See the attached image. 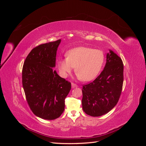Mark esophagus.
Listing matches in <instances>:
<instances>
[{
    "mask_svg": "<svg viewBox=\"0 0 146 146\" xmlns=\"http://www.w3.org/2000/svg\"><path fill=\"white\" fill-rule=\"evenodd\" d=\"M71 85H72V88H76V87H77V86H78V85H77V84L74 83H71Z\"/></svg>",
    "mask_w": 146,
    "mask_h": 146,
    "instance_id": "1",
    "label": "esophagus"
}]
</instances>
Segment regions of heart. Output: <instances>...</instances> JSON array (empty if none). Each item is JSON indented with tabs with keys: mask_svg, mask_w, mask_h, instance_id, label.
Listing matches in <instances>:
<instances>
[{
	"mask_svg": "<svg viewBox=\"0 0 146 146\" xmlns=\"http://www.w3.org/2000/svg\"><path fill=\"white\" fill-rule=\"evenodd\" d=\"M67 57L58 61V69L63 77H67L75 67V72L83 81H90L99 74L104 62V52L99 49L78 47L70 50Z\"/></svg>",
	"mask_w": 146,
	"mask_h": 146,
	"instance_id": "1",
	"label": "heart"
}]
</instances>
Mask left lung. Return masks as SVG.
<instances>
[{
  "label": "left lung",
  "mask_w": 146,
  "mask_h": 146,
  "mask_svg": "<svg viewBox=\"0 0 146 146\" xmlns=\"http://www.w3.org/2000/svg\"><path fill=\"white\" fill-rule=\"evenodd\" d=\"M107 55L105 68L95 80L83 85L82 100L88 115L98 117L108 113L120 98L123 82V64L112 51Z\"/></svg>",
  "instance_id": "left-lung-1"
}]
</instances>
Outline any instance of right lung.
<instances>
[{
    "label": "right lung",
    "mask_w": 146,
    "mask_h": 146,
    "mask_svg": "<svg viewBox=\"0 0 146 146\" xmlns=\"http://www.w3.org/2000/svg\"><path fill=\"white\" fill-rule=\"evenodd\" d=\"M60 39L34 47L24 63L22 78L26 100L36 116L54 120L64 110V100L71 83L57 74L56 50Z\"/></svg>",
    "instance_id": "obj_1"
}]
</instances>
